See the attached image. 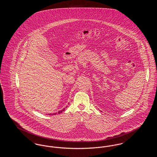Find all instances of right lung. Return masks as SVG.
<instances>
[{"label":"right lung","instance_id":"obj_1","mask_svg":"<svg viewBox=\"0 0 157 157\" xmlns=\"http://www.w3.org/2000/svg\"><path fill=\"white\" fill-rule=\"evenodd\" d=\"M66 108H67V106H66L65 108H63L62 110H60L58 112H56V113H49V115H56V114H59V113H60L61 112H63V111H65V109H66Z\"/></svg>","mask_w":157,"mask_h":157}]
</instances>
